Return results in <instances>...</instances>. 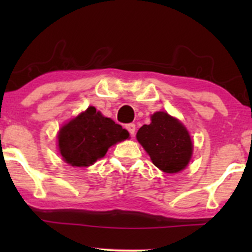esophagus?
Returning <instances> with one entry per match:
<instances>
[{
	"label": "esophagus",
	"mask_w": 252,
	"mask_h": 252,
	"mask_svg": "<svg viewBox=\"0 0 252 252\" xmlns=\"http://www.w3.org/2000/svg\"><path fill=\"white\" fill-rule=\"evenodd\" d=\"M126 130H128V131L130 132V135H131V136H134V135H135L136 126H135V124H134V123H129V124H126Z\"/></svg>",
	"instance_id": "esophagus-1"
}]
</instances>
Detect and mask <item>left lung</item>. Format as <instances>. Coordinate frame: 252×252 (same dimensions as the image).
Returning a JSON list of instances; mask_svg holds the SVG:
<instances>
[{
    "instance_id": "left-lung-1",
    "label": "left lung",
    "mask_w": 252,
    "mask_h": 252,
    "mask_svg": "<svg viewBox=\"0 0 252 252\" xmlns=\"http://www.w3.org/2000/svg\"><path fill=\"white\" fill-rule=\"evenodd\" d=\"M150 120V124L138 129L136 138L153 163L169 174L186 168L193 154V143L184 124L163 111L155 112Z\"/></svg>"
}]
</instances>
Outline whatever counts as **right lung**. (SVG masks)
Returning <instances> with one entry per match:
<instances>
[{
    "label": "right lung",
    "instance_id": "add662e5",
    "mask_svg": "<svg viewBox=\"0 0 252 252\" xmlns=\"http://www.w3.org/2000/svg\"><path fill=\"white\" fill-rule=\"evenodd\" d=\"M129 138V132L94 106L72 118L58 134L63 160L74 167H88L102 158L114 144Z\"/></svg>",
    "mask_w": 252,
    "mask_h": 252
}]
</instances>
